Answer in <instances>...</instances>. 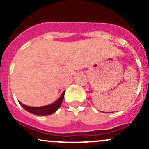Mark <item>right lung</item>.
<instances>
[{"mask_svg":"<svg viewBox=\"0 0 149 149\" xmlns=\"http://www.w3.org/2000/svg\"><path fill=\"white\" fill-rule=\"evenodd\" d=\"M64 94H65V91L62 93L61 97L58 99V100L55 102L50 104L45 105V106L42 107H29L24 104L22 102H19L22 105V107L26 110L27 112L31 114L37 115H49L55 113L57 110L60 108L61 104L63 102V100L64 98Z\"/></svg>","mask_w":149,"mask_h":149,"instance_id":"obj_1","label":"right lung"}]
</instances>
